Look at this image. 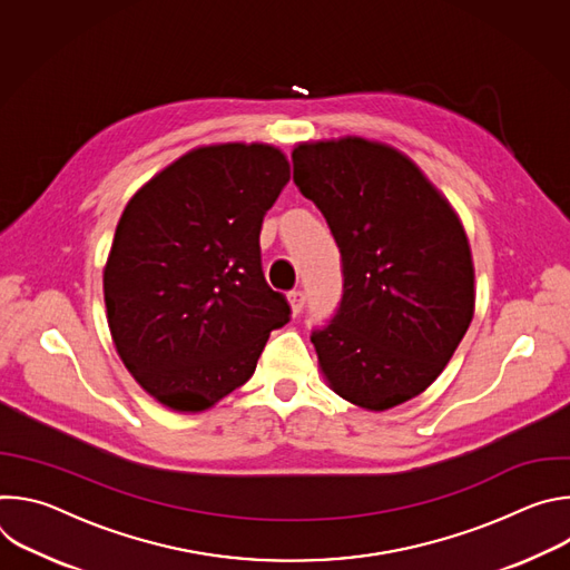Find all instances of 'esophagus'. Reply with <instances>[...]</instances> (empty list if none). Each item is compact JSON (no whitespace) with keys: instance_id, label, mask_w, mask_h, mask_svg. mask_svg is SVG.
Returning a JSON list of instances; mask_svg holds the SVG:
<instances>
[{"instance_id":"esophagus-1","label":"esophagus","mask_w":570,"mask_h":570,"mask_svg":"<svg viewBox=\"0 0 570 570\" xmlns=\"http://www.w3.org/2000/svg\"><path fill=\"white\" fill-rule=\"evenodd\" d=\"M304 302H306V295H304L302 291H291V293H288V304H291V311H293V315L302 313V308H304Z\"/></svg>"}]
</instances>
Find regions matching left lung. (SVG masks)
Returning a JSON list of instances; mask_svg holds the SVG:
<instances>
[{
  "mask_svg": "<svg viewBox=\"0 0 570 570\" xmlns=\"http://www.w3.org/2000/svg\"><path fill=\"white\" fill-rule=\"evenodd\" d=\"M293 180L327 218L343 257V299L311 343L330 387L383 413L446 367L473 308L460 216L415 161L363 137L299 141Z\"/></svg>",
  "mask_w": 570,
  "mask_h": 570,
  "instance_id": "obj_1",
  "label": "left lung"
}]
</instances>
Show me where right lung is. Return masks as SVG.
I'll return each mask as SVG.
<instances>
[{
  "mask_svg": "<svg viewBox=\"0 0 570 570\" xmlns=\"http://www.w3.org/2000/svg\"><path fill=\"white\" fill-rule=\"evenodd\" d=\"M288 178L279 148L227 141L185 153L128 200L104 268L108 327L128 372L167 409H212L288 322L259 250Z\"/></svg>",
  "mask_w": 570,
  "mask_h": 570,
  "instance_id": "add662e5",
  "label": "right lung"
}]
</instances>
